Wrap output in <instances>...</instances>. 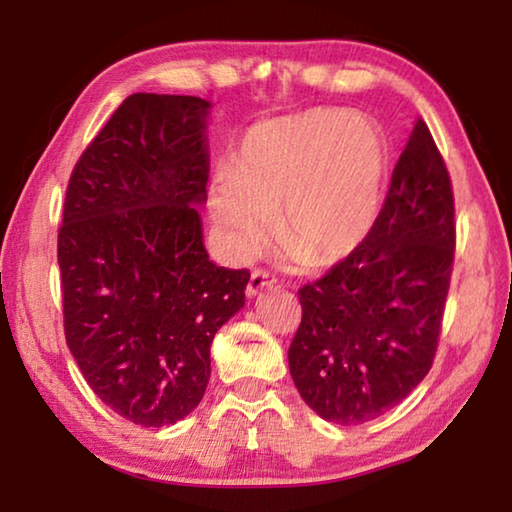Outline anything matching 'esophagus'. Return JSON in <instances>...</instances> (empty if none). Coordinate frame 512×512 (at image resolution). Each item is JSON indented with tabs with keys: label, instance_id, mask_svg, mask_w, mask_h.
I'll list each match as a JSON object with an SVG mask.
<instances>
[{
	"label": "esophagus",
	"instance_id": "34e87169",
	"mask_svg": "<svg viewBox=\"0 0 512 512\" xmlns=\"http://www.w3.org/2000/svg\"><path fill=\"white\" fill-rule=\"evenodd\" d=\"M275 284V277L268 273V271H255L253 275H250L248 280V287H246V296L248 298H255L262 293L264 289H271Z\"/></svg>",
	"mask_w": 512,
	"mask_h": 512
}]
</instances>
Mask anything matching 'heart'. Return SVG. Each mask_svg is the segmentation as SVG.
I'll return each mask as SVG.
<instances>
[{
  "label": "heart",
  "mask_w": 512,
  "mask_h": 512,
  "mask_svg": "<svg viewBox=\"0 0 512 512\" xmlns=\"http://www.w3.org/2000/svg\"><path fill=\"white\" fill-rule=\"evenodd\" d=\"M391 140L377 121L314 108L262 121L241 137L210 192L225 255L248 262L275 239L311 271L350 259L370 239L391 178Z\"/></svg>",
  "instance_id": "b5f03b06"
}]
</instances>
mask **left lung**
I'll use <instances>...</instances> for the list:
<instances>
[{
	"label": "left lung",
	"mask_w": 512,
	"mask_h": 512,
	"mask_svg": "<svg viewBox=\"0 0 512 512\" xmlns=\"http://www.w3.org/2000/svg\"><path fill=\"white\" fill-rule=\"evenodd\" d=\"M454 248L452 180L418 119L370 239L298 291L302 320L289 370L320 418L375 420L424 379L443 327Z\"/></svg>",
	"instance_id": "1"
}]
</instances>
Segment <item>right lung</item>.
Returning <instances> with one entry per match:
<instances>
[{"label": "right lung", "instance_id": "obj_1", "mask_svg": "<svg viewBox=\"0 0 512 512\" xmlns=\"http://www.w3.org/2000/svg\"><path fill=\"white\" fill-rule=\"evenodd\" d=\"M210 101L137 92L69 178L58 266L67 348L94 395L142 427L183 420L210 381V345L246 302V268L210 262Z\"/></svg>", "mask_w": 512, "mask_h": 512}]
</instances>
